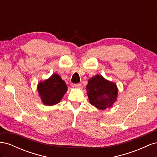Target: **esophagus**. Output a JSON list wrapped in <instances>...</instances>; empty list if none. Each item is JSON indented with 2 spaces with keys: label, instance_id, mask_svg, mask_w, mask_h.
<instances>
[{
  "label": "esophagus",
  "instance_id": "1",
  "mask_svg": "<svg viewBox=\"0 0 157 157\" xmlns=\"http://www.w3.org/2000/svg\"><path fill=\"white\" fill-rule=\"evenodd\" d=\"M73 86H74L75 88H80V89H81V88H82V85L80 84H75Z\"/></svg>",
  "mask_w": 157,
  "mask_h": 157
}]
</instances>
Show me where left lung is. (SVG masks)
<instances>
[{
	"label": "left lung",
	"instance_id": "left-lung-1",
	"mask_svg": "<svg viewBox=\"0 0 157 157\" xmlns=\"http://www.w3.org/2000/svg\"><path fill=\"white\" fill-rule=\"evenodd\" d=\"M86 91L90 104L101 110L111 107L117 99L116 84L101 75H97L88 80Z\"/></svg>",
	"mask_w": 157,
	"mask_h": 157
}]
</instances>
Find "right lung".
Here are the masks:
<instances>
[{
	"mask_svg": "<svg viewBox=\"0 0 157 157\" xmlns=\"http://www.w3.org/2000/svg\"><path fill=\"white\" fill-rule=\"evenodd\" d=\"M37 90L42 103L50 106L60 102L67 91V87L60 76L55 73L49 78L38 84Z\"/></svg>",
	"mask_w": 157,
	"mask_h": 157,
	"instance_id": "add662e5",
	"label": "right lung"
}]
</instances>
